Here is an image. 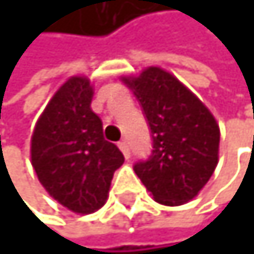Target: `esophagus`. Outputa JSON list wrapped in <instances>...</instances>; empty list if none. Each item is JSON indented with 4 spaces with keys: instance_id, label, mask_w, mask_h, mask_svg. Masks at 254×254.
Here are the masks:
<instances>
[{
    "instance_id": "34e87169",
    "label": "esophagus",
    "mask_w": 254,
    "mask_h": 254,
    "mask_svg": "<svg viewBox=\"0 0 254 254\" xmlns=\"http://www.w3.org/2000/svg\"><path fill=\"white\" fill-rule=\"evenodd\" d=\"M119 149L122 151V154H124V157L126 159H128L130 157V148H128V143L126 141V140H122V141H119Z\"/></svg>"
}]
</instances>
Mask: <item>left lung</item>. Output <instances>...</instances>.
I'll return each instance as SVG.
<instances>
[{
	"label": "left lung",
	"instance_id": "left-lung-1",
	"mask_svg": "<svg viewBox=\"0 0 254 254\" xmlns=\"http://www.w3.org/2000/svg\"><path fill=\"white\" fill-rule=\"evenodd\" d=\"M143 108L152 138L146 160L133 170L152 199L183 205L199 194L218 164L219 127L199 98L173 74L149 66L122 77Z\"/></svg>",
	"mask_w": 254,
	"mask_h": 254
}]
</instances>
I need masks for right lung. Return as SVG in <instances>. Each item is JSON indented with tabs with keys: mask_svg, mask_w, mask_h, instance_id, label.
<instances>
[{
	"mask_svg": "<svg viewBox=\"0 0 254 254\" xmlns=\"http://www.w3.org/2000/svg\"><path fill=\"white\" fill-rule=\"evenodd\" d=\"M90 81L73 76L55 92L33 130L31 165L44 189L74 213L102 208L124 156L92 111Z\"/></svg>",
	"mask_w": 254,
	"mask_h": 254,
	"instance_id": "right-lung-1",
	"label": "right lung"
}]
</instances>
